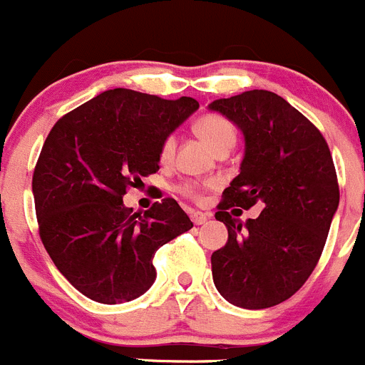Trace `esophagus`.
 <instances>
[{"mask_svg": "<svg viewBox=\"0 0 365 365\" xmlns=\"http://www.w3.org/2000/svg\"><path fill=\"white\" fill-rule=\"evenodd\" d=\"M207 218H209V215L200 213V211H192L191 213V220L195 226H202V224H205V222H207Z\"/></svg>", "mask_w": 365, "mask_h": 365, "instance_id": "obj_1", "label": "esophagus"}]
</instances>
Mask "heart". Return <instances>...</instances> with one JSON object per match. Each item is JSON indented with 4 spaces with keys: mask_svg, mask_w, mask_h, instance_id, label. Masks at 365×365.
I'll list each match as a JSON object with an SVG mask.
<instances>
[{
    "mask_svg": "<svg viewBox=\"0 0 365 365\" xmlns=\"http://www.w3.org/2000/svg\"><path fill=\"white\" fill-rule=\"evenodd\" d=\"M195 132L217 154L224 150L230 152L237 143L235 125L226 115H222V113H204V115L198 117L195 121ZM174 148H176V141H174L173 135H167L160 145V160L169 161L174 156ZM207 187H211V183L187 182L178 187V191L183 196H187V198H191V200H202V196H204V191Z\"/></svg>",
    "mask_w": 365,
    "mask_h": 365,
    "instance_id": "obj_1",
    "label": "heart"
}]
</instances>
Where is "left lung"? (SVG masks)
<instances>
[{
  "label": "left lung",
  "instance_id": "left-lung-1",
  "mask_svg": "<svg viewBox=\"0 0 365 365\" xmlns=\"http://www.w3.org/2000/svg\"><path fill=\"white\" fill-rule=\"evenodd\" d=\"M209 108L246 139L240 174L215 213L227 227L226 246L211 255L215 287L235 307L268 309L294 296L322 257L340 202L331 150L322 132L272 91H244ZM253 205L262 215L242 225L238 213Z\"/></svg>",
  "mask_w": 365,
  "mask_h": 365
}]
</instances>
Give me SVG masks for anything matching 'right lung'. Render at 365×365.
Here are the masks:
<instances>
[{"label":"right lung","instance_id":"1","mask_svg":"<svg viewBox=\"0 0 365 365\" xmlns=\"http://www.w3.org/2000/svg\"><path fill=\"white\" fill-rule=\"evenodd\" d=\"M198 108L115 88L60 117L33 174L38 233L60 274L104 305L132 301L156 279L160 246L191 230L174 198L143 215L123 196L160 170V145Z\"/></svg>","mask_w":365,"mask_h":365}]
</instances>
